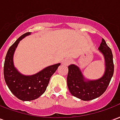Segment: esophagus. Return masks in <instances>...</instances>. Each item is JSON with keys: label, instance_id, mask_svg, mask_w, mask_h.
Instances as JSON below:
<instances>
[{"label": "esophagus", "instance_id": "34e87169", "mask_svg": "<svg viewBox=\"0 0 120 120\" xmlns=\"http://www.w3.org/2000/svg\"><path fill=\"white\" fill-rule=\"evenodd\" d=\"M71 60L70 59H65V60L63 61V64H64V65H69V64H71Z\"/></svg>", "mask_w": 120, "mask_h": 120}]
</instances>
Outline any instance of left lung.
Segmentation results:
<instances>
[{
  "label": "left lung",
  "mask_w": 120,
  "mask_h": 120,
  "mask_svg": "<svg viewBox=\"0 0 120 120\" xmlns=\"http://www.w3.org/2000/svg\"><path fill=\"white\" fill-rule=\"evenodd\" d=\"M98 49L104 56L105 62V73L101 78L96 80H87L78 66L74 64L68 66V89L72 95L82 100L89 101L102 95L113 76V56L103 38Z\"/></svg>",
  "instance_id": "left-lung-1"
}]
</instances>
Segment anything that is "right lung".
Instances as JSON below:
<instances>
[{"label":"right lung","instance_id":"1","mask_svg":"<svg viewBox=\"0 0 120 120\" xmlns=\"http://www.w3.org/2000/svg\"><path fill=\"white\" fill-rule=\"evenodd\" d=\"M30 33L28 32L22 34L9 47L4 65V79L7 86L17 98L22 101L33 100L44 94L51 76L60 65V64H56L50 65L31 76L23 75L17 71L13 64L15 51L20 41Z\"/></svg>","mask_w":120,"mask_h":120}]
</instances>
